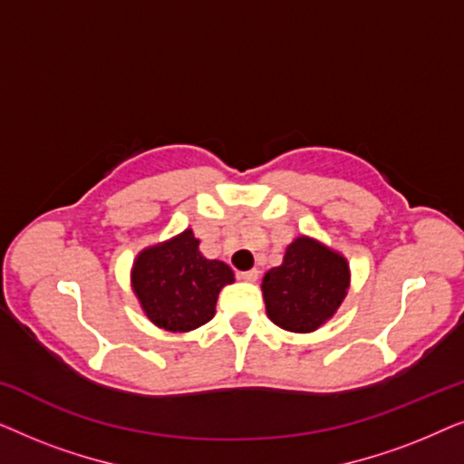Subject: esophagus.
I'll return each mask as SVG.
<instances>
[{
	"label": "esophagus",
	"instance_id": "34e87169",
	"mask_svg": "<svg viewBox=\"0 0 464 464\" xmlns=\"http://www.w3.org/2000/svg\"><path fill=\"white\" fill-rule=\"evenodd\" d=\"M240 278H243V281H246V283H256L257 278H259V270L257 268H253V270H246V272H240L238 275Z\"/></svg>",
	"mask_w": 464,
	"mask_h": 464
}]
</instances>
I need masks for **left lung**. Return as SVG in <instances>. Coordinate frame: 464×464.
I'll return each mask as SVG.
<instances>
[{"label": "left lung", "instance_id": "1", "mask_svg": "<svg viewBox=\"0 0 464 464\" xmlns=\"http://www.w3.org/2000/svg\"><path fill=\"white\" fill-rule=\"evenodd\" d=\"M348 289V259L306 234L287 245L283 264L266 272L262 281L268 319L294 334H313L334 319Z\"/></svg>", "mask_w": 464, "mask_h": 464}]
</instances>
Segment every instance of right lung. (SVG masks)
Masks as SVG:
<instances>
[{"instance_id":"1","label":"right lung","mask_w":464,"mask_h":464,"mask_svg":"<svg viewBox=\"0 0 464 464\" xmlns=\"http://www.w3.org/2000/svg\"><path fill=\"white\" fill-rule=\"evenodd\" d=\"M194 232L183 230L164 243L139 251L130 287L143 314L164 332L186 334L215 316L219 291L234 283V272L219 259H207Z\"/></svg>"}]
</instances>
